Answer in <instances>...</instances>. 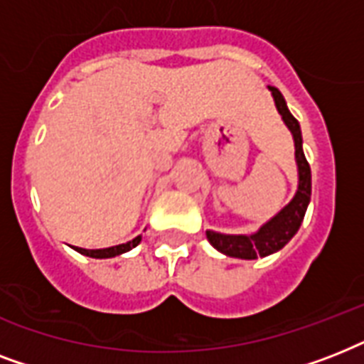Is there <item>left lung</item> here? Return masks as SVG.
<instances>
[{
    "label": "left lung",
    "mask_w": 364,
    "mask_h": 364,
    "mask_svg": "<svg viewBox=\"0 0 364 364\" xmlns=\"http://www.w3.org/2000/svg\"><path fill=\"white\" fill-rule=\"evenodd\" d=\"M272 92L274 104H276L277 113L282 115L283 122L293 134L294 141V160H296V171H299V185L293 200L289 202L282 211H277L270 221H266L262 227L253 234H221L213 230H205L208 242L221 251L227 257L234 259L253 260L257 257H268L276 253L282 247H285L289 240L299 232L302 219L306 215L308 204L311 196V170L308 160L302 151V132H300L299 121L291 115L287 107V102L283 94L276 87H268Z\"/></svg>",
    "instance_id": "left-lung-1"
}]
</instances>
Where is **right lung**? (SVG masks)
I'll return each instance as SVG.
<instances>
[{"instance_id": "obj_1", "label": "right lung", "mask_w": 364, "mask_h": 364, "mask_svg": "<svg viewBox=\"0 0 364 364\" xmlns=\"http://www.w3.org/2000/svg\"><path fill=\"white\" fill-rule=\"evenodd\" d=\"M139 242H141V236H136L132 242L121 243V245H113V247H105V249L75 247V249L81 255H87V257H92V259H111V257H117V255H122L126 253V251H130V249L136 247Z\"/></svg>"}]
</instances>
